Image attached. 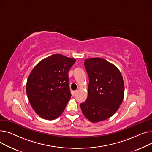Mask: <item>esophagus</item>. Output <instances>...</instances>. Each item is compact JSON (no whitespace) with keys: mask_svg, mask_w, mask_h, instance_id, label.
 <instances>
[{"mask_svg":"<svg viewBox=\"0 0 152 152\" xmlns=\"http://www.w3.org/2000/svg\"><path fill=\"white\" fill-rule=\"evenodd\" d=\"M77 93V91L76 90V91H73L72 92V96H75V94Z\"/></svg>","mask_w":152,"mask_h":152,"instance_id":"esophagus-1","label":"esophagus"}]
</instances>
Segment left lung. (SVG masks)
<instances>
[{"label": "left lung", "instance_id": "left-lung-1", "mask_svg": "<svg viewBox=\"0 0 152 152\" xmlns=\"http://www.w3.org/2000/svg\"><path fill=\"white\" fill-rule=\"evenodd\" d=\"M84 65L89 85L87 99L80 104L82 113L93 123L108 119L123 100V77L117 67L101 58L86 59Z\"/></svg>", "mask_w": 152, "mask_h": 152}]
</instances>
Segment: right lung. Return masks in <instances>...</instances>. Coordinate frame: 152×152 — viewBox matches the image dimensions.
Returning <instances> with one entry per match:
<instances>
[{
  "label": "right lung",
  "mask_w": 152,
  "mask_h": 152,
  "mask_svg": "<svg viewBox=\"0 0 152 152\" xmlns=\"http://www.w3.org/2000/svg\"><path fill=\"white\" fill-rule=\"evenodd\" d=\"M76 60L60 54L43 59L27 80L26 93L34 111L52 120L63 112L71 97L68 72Z\"/></svg>",
  "instance_id": "right-lung-1"
}]
</instances>
